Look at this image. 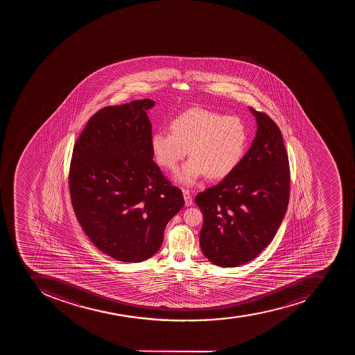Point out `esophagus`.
I'll list each match as a JSON object with an SVG mask.
<instances>
[{
	"instance_id": "esophagus-1",
	"label": "esophagus",
	"mask_w": 355,
	"mask_h": 355,
	"mask_svg": "<svg viewBox=\"0 0 355 355\" xmlns=\"http://www.w3.org/2000/svg\"><path fill=\"white\" fill-rule=\"evenodd\" d=\"M183 196H184L185 207H190L193 203L192 196H191L189 191H183Z\"/></svg>"
}]
</instances>
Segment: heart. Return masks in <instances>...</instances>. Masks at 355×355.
Instances as JSON below:
<instances>
[{
  "label": "heart",
  "instance_id": "1",
  "mask_svg": "<svg viewBox=\"0 0 355 355\" xmlns=\"http://www.w3.org/2000/svg\"><path fill=\"white\" fill-rule=\"evenodd\" d=\"M170 129L171 133L152 135V152L157 162L172 172L190 154L192 157L176 175V181L185 187L196 184L205 174L215 180L230 175L240 165L249 144L241 119L207 110H187L171 122Z\"/></svg>",
  "mask_w": 355,
  "mask_h": 355
}]
</instances>
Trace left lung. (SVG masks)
<instances>
[{"mask_svg": "<svg viewBox=\"0 0 355 355\" xmlns=\"http://www.w3.org/2000/svg\"><path fill=\"white\" fill-rule=\"evenodd\" d=\"M254 140L240 165L196 196L203 214L200 245L215 266L234 268L271 243L288 209L290 168L282 133L271 117L249 107Z\"/></svg>", "mask_w": 355, "mask_h": 355, "instance_id": "1", "label": "left lung"}]
</instances>
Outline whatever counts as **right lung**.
I'll return each mask as SVG.
<instances>
[{"label":"right lung","instance_id":"1","mask_svg":"<svg viewBox=\"0 0 355 355\" xmlns=\"http://www.w3.org/2000/svg\"><path fill=\"white\" fill-rule=\"evenodd\" d=\"M150 98L95 113L73 148L70 193L78 223L100 251L139 263L162 245L168 220L184 207L153 159Z\"/></svg>","mask_w":355,"mask_h":355}]
</instances>
